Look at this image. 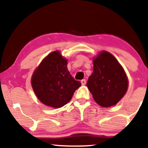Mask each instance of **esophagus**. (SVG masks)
Listing matches in <instances>:
<instances>
[{
	"mask_svg": "<svg viewBox=\"0 0 148 148\" xmlns=\"http://www.w3.org/2000/svg\"><path fill=\"white\" fill-rule=\"evenodd\" d=\"M81 84L83 85V86H84V85H86V79H82L81 80Z\"/></svg>",
	"mask_w": 148,
	"mask_h": 148,
	"instance_id": "34e87169",
	"label": "esophagus"
}]
</instances>
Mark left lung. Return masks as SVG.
I'll return each mask as SVG.
<instances>
[{"instance_id": "obj_1", "label": "left lung", "mask_w": 148, "mask_h": 148, "mask_svg": "<svg viewBox=\"0 0 148 148\" xmlns=\"http://www.w3.org/2000/svg\"><path fill=\"white\" fill-rule=\"evenodd\" d=\"M93 65L87 86L95 101L103 107L115 105L128 88V80L123 67L106 51L101 52L93 60Z\"/></svg>"}]
</instances>
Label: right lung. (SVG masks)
I'll return each mask as SVG.
<instances>
[{"label": "right lung", "instance_id": "obj_1", "mask_svg": "<svg viewBox=\"0 0 148 148\" xmlns=\"http://www.w3.org/2000/svg\"><path fill=\"white\" fill-rule=\"evenodd\" d=\"M67 60L59 51L49 53L32 76V86L37 98L47 106L60 108L72 99L81 86L67 69Z\"/></svg>", "mask_w": 148, "mask_h": 148}]
</instances>
